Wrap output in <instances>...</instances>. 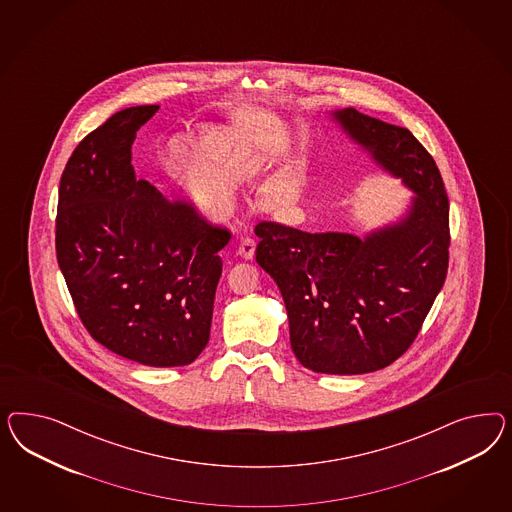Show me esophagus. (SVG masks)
Instances as JSON below:
<instances>
[{
  "label": "esophagus",
  "mask_w": 512,
  "mask_h": 512,
  "mask_svg": "<svg viewBox=\"0 0 512 512\" xmlns=\"http://www.w3.org/2000/svg\"><path fill=\"white\" fill-rule=\"evenodd\" d=\"M238 255L246 261H251L255 257V240L253 238H244L238 246Z\"/></svg>",
  "instance_id": "1"
}]
</instances>
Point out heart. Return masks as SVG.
<instances>
[{
  "label": "heart",
  "mask_w": 512,
  "mask_h": 512,
  "mask_svg": "<svg viewBox=\"0 0 512 512\" xmlns=\"http://www.w3.org/2000/svg\"><path fill=\"white\" fill-rule=\"evenodd\" d=\"M165 144V163L171 169L180 199L187 210L206 223H223L236 206L234 186L257 187L270 169L268 157L244 135L223 125L206 124L189 135ZM300 180L278 176L261 189L268 206L295 201Z\"/></svg>",
  "instance_id": "b5f03b06"
}]
</instances>
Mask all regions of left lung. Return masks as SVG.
Wrapping results in <instances>:
<instances>
[{"instance_id":"1","label":"left lung","mask_w":512,"mask_h":512,"mask_svg":"<svg viewBox=\"0 0 512 512\" xmlns=\"http://www.w3.org/2000/svg\"><path fill=\"white\" fill-rule=\"evenodd\" d=\"M159 105L120 110L82 140L60 180L56 253L95 341L144 366H187L210 340L225 229L137 180L131 146Z\"/></svg>"}]
</instances>
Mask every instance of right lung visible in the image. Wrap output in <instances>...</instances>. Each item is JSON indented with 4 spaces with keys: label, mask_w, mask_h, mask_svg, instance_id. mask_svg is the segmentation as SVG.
<instances>
[{
    "label": "right lung",
    "mask_w": 512,
    "mask_h": 512,
    "mask_svg": "<svg viewBox=\"0 0 512 512\" xmlns=\"http://www.w3.org/2000/svg\"><path fill=\"white\" fill-rule=\"evenodd\" d=\"M330 118L413 199L396 221L362 238L263 221L255 259L278 283L300 364L360 375L402 357L439 295L449 268V199L434 157L409 129L351 107Z\"/></svg>",
    "instance_id": "add662e5"
}]
</instances>
